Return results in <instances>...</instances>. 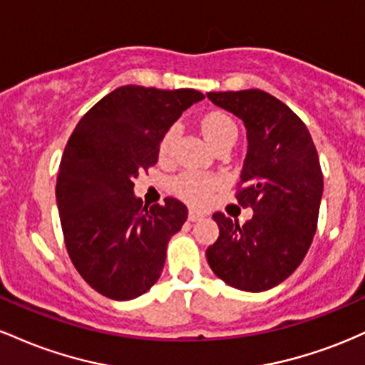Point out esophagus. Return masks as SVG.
Returning a JSON list of instances; mask_svg holds the SVG:
<instances>
[{"mask_svg": "<svg viewBox=\"0 0 365 365\" xmlns=\"http://www.w3.org/2000/svg\"><path fill=\"white\" fill-rule=\"evenodd\" d=\"M204 216H206L204 212L195 211V209H190V211H188V220L190 221H199V220H202Z\"/></svg>", "mask_w": 365, "mask_h": 365, "instance_id": "obj_1", "label": "esophagus"}]
</instances>
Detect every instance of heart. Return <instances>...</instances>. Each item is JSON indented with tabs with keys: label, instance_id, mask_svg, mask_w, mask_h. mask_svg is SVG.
I'll list each match as a JSON object with an SVG mask.
<instances>
[{
	"label": "heart",
	"instance_id": "b5f03b06",
	"mask_svg": "<svg viewBox=\"0 0 365 365\" xmlns=\"http://www.w3.org/2000/svg\"><path fill=\"white\" fill-rule=\"evenodd\" d=\"M200 130H202L204 137L209 140V144L215 149L223 148V145L235 144L238 128L237 123L230 115L223 111H209L200 118ZM180 130L177 125L171 127L163 133L161 142H159V156L168 158L171 150L175 148V142L178 139ZM223 180L217 175H204L195 173V171H185V173L178 175L173 178L171 188L180 199H183L188 204L200 206V204L207 202L209 197L215 190L221 187Z\"/></svg>",
	"mask_w": 365,
	"mask_h": 365
}]
</instances>
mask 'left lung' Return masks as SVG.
<instances>
[{
	"label": "left lung",
	"instance_id": "1",
	"mask_svg": "<svg viewBox=\"0 0 365 365\" xmlns=\"http://www.w3.org/2000/svg\"><path fill=\"white\" fill-rule=\"evenodd\" d=\"M207 98L245 123L249 149L235 197L254 209L244 225L212 215L220 237L207 247V262L230 287L269 290L300 266L312 244L322 197L319 156L304 121L274 96L247 89Z\"/></svg>",
	"mask_w": 365,
	"mask_h": 365
}]
</instances>
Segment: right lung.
<instances>
[{"mask_svg": "<svg viewBox=\"0 0 365 365\" xmlns=\"http://www.w3.org/2000/svg\"><path fill=\"white\" fill-rule=\"evenodd\" d=\"M200 99L194 89L118 87L82 116L66 142L56 180L66 252L108 299H135L161 276L187 207L173 197L142 207L133 178L156 165L163 133Z\"/></svg>", "mask_w": 365, "mask_h": 365, "instance_id": "obj_1", "label": "right lung"}]
</instances>
